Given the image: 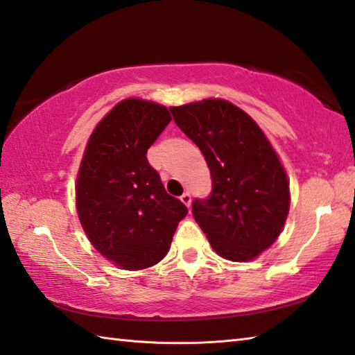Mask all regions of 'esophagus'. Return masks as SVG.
I'll return each mask as SVG.
<instances>
[{
    "mask_svg": "<svg viewBox=\"0 0 355 355\" xmlns=\"http://www.w3.org/2000/svg\"><path fill=\"white\" fill-rule=\"evenodd\" d=\"M180 200H182V203H183L184 206H188V208H189V206H191V202H192V198H191V194H189V192H184V194H183L182 197H180Z\"/></svg>",
    "mask_w": 355,
    "mask_h": 355,
    "instance_id": "34e87169",
    "label": "esophagus"
}]
</instances>
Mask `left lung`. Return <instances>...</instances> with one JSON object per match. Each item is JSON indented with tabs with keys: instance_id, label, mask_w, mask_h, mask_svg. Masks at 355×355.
<instances>
[{
	"instance_id": "8db88e82",
	"label": "left lung",
	"mask_w": 355,
	"mask_h": 355,
	"mask_svg": "<svg viewBox=\"0 0 355 355\" xmlns=\"http://www.w3.org/2000/svg\"><path fill=\"white\" fill-rule=\"evenodd\" d=\"M171 112L211 172L209 198L192 203L198 227L223 259H256L278 239L288 216L290 183L279 155L233 102L208 98Z\"/></svg>"
}]
</instances>
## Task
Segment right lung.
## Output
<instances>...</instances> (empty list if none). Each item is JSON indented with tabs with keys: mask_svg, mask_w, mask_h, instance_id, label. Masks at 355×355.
Wrapping results in <instances>:
<instances>
[{
	"mask_svg": "<svg viewBox=\"0 0 355 355\" xmlns=\"http://www.w3.org/2000/svg\"><path fill=\"white\" fill-rule=\"evenodd\" d=\"M171 121L169 110L157 102L122 99L89 135L77 171L76 209L83 233L122 270L158 263L188 214L146 158Z\"/></svg>",
	"mask_w": 355,
	"mask_h": 355,
	"instance_id": "add662e5",
	"label": "right lung"
}]
</instances>
